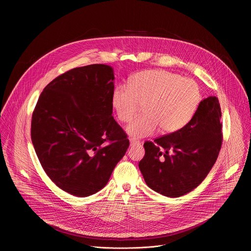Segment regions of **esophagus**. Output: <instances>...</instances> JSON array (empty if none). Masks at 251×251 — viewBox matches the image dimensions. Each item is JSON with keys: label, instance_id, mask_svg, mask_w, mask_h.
I'll list each match as a JSON object with an SVG mask.
<instances>
[{"label": "esophagus", "instance_id": "obj_1", "mask_svg": "<svg viewBox=\"0 0 251 251\" xmlns=\"http://www.w3.org/2000/svg\"><path fill=\"white\" fill-rule=\"evenodd\" d=\"M130 145L134 146V145H140V141L135 139V138H130Z\"/></svg>", "mask_w": 251, "mask_h": 251}]
</instances>
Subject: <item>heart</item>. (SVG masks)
Here are the masks:
<instances>
[{
  "label": "heart",
  "instance_id": "heart-1",
  "mask_svg": "<svg viewBox=\"0 0 251 251\" xmlns=\"http://www.w3.org/2000/svg\"><path fill=\"white\" fill-rule=\"evenodd\" d=\"M112 106L121 122H129L143 105L142 116L127 126L136 138L156 133L170 134L184 128L201 101L199 85L190 78L163 69L134 75L128 84H118L112 92Z\"/></svg>",
  "mask_w": 251,
  "mask_h": 251
}]
</instances>
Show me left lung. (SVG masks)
I'll return each mask as SVG.
<instances>
[{"label":"left lung","instance_id":"8db88e82","mask_svg":"<svg viewBox=\"0 0 251 251\" xmlns=\"http://www.w3.org/2000/svg\"><path fill=\"white\" fill-rule=\"evenodd\" d=\"M219 99L201 100L191 121L181 130L144 143L139 169L148 187L177 198L196 189L216 163L223 144Z\"/></svg>","mask_w":251,"mask_h":251}]
</instances>
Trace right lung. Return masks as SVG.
Returning <instances> with one entry per match:
<instances>
[{
    "label": "right lung",
    "instance_id": "right-lung-1",
    "mask_svg": "<svg viewBox=\"0 0 251 251\" xmlns=\"http://www.w3.org/2000/svg\"><path fill=\"white\" fill-rule=\"evenodd\" d=\"M113 80L108 65L73 68L45 87L32 112L30 137L44 171L75 197L104 188L129 147L112 116Z\"/></svg>",
    "mask_w": 251,
    "mask_h": 251
}]
</instances>
